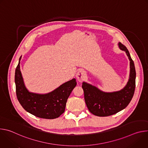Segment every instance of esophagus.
<instances>
[{"label": "esophagus", "mask_w": 148, "mask_h": 148, "mask_svg": "<svg viewBox=\"0 0 148 148\" xmlns=\"http://www.w3.org/2000/svg\"><path fill=\"white\" fill-rule=\"evenodd\" d=\"M86 75V74L85 71L79 70L77 72L76 74V77L79 82H82V81L84 80V79H85Z\"/></svg>", "instance_id": "1"}]
</instances>
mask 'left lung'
<instances>
[{
  "label": "left lung",
  "mask_w": 148,
  "mask_h": 148,
  "mask_svg": "<svg viewBox=\"0 0 148 148\" xmlns=\"http://www.w3.org/2000/svg\"><path fill=\"white\" fill-rule=\"evenodd\" d=\"M118 46L128 57L130 77L126 86L121 90L105 92L92 84L84 81L82 89L86 103L90 112L98 116H107L116 114L128 106L135 91L136 71L134 62L126 47L119 42Z\"/></svg>",
  "instance_id": "1"
}]
</instances>
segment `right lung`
Returning a JSON list of instances; mask_svg holds the SVG:
<instances>
[{
  "mask_svg": "<svg viewBox=\"0 0 148 148\" xmlns=\"http://www.w3.org/2000/svg\"><path fill=\"white\" fill-rule=\"evenodd\" d=\"M15 71V84L17 99L23 108L30 114L41 118L54 119L65 111L66 102L73 90L77 85L75 78L61 84L53 91L46 94L30 92L26 88L20 64Z\"/></svg>",
  "mask_w": 148,
  "mask_h": 148,
  "instance_id": "right-lung-1",
  "label": "right lung"
}]
</instances>
